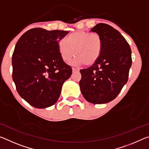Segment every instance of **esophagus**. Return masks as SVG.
<instances>
[{
	"label": "esophagus",
	"mask_w": 149,
	"mask_h": 149,
	"mask_svg": "<svg viewBox=\"0 0 149 149\" xmlns=\"http://www.w3.org/2000/svg\"><path fill=\"white\" fill-rule=\"evenodd\" d=\"M73 72H78L79 71V68H73Z\"/></svg>",
	"instance_id": "esophagus-1"
}]
</instances>
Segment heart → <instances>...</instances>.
<instances>
[{"mask_svg":"<svg viewBox=\"0 0 149 149\" xmlns=\"http://www.w3.org/2000/svg\"><path fill=\"white\" fill-rule=\"evenodd\" d=\"M58 47L64 61L70 62L75 56L77 63L91 65L100 56L102 41L97 33L76 31L69 35L66 41H59Z\"/></svg>","mask_w":149,"mask_h":149,"instance_id":"1","label":"heart"}]
</instances>
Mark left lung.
<instances>
[{
  "label": "left lung",
  "instance_id": "obj_1",
  "mask_svg": "<svg viewBox=\"0 0 149 149\" xmlns=\"http://www.w3.org/2000/svg\"><path fill=\"white\" fill-rule=\"evenodd\" d=\"M91 31L101 37V53L92 65L80 70L79 86L88 102L104 104L114 100L127 82L132 50L124 37L109 25L98 24Z\"/></svg>",
  "mask_w": 149,
  "mask_h": 149
}]
</instances>
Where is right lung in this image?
I'll list each match as a JSON object with an SVG mask.
<instances>
[{"label": "right lung", "mask_w": 149, "mask_h": 149, "mask_svg": "<svg viewBox=\"0 0 149 149\" xmlns=\"http://www.w3.org/2000/svg\"><path fill=\"white\" fill-rule=\"evenodd\" d=\"M67 31L29 29L17 41L12 54V79L20 97L37 108L54 104L62 85L72 74L58 51Z\"/></svg>", "instance_id": "add662e5"}]
</instances>
